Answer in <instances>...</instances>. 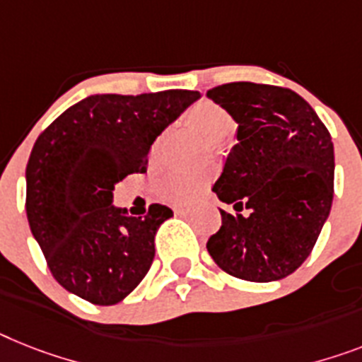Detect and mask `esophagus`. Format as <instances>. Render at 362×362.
<instances>
[{
    "instance_id": "34e87169",
    "label": "esophagus",
    "mask_w": 362,
    "mask_h": 362,
    "mask_svg": "<svg viewBox=\"0 0 362 362\" xmlns=\"http://www.w3.org/2000/svg\"><path fill=\"white\" fill-rule=\"evenodd\" d=\"M172 209H174V213L175 214H187V213H190V205H185V203H174V205H172Z\"/></svg>"
}]
</instances>
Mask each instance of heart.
Instances as JSON below:
<instances>
[{
    "instance_id": "heart-1",
    "label": "heart",
    "mask_w": 362,
    "mask_h": 362,
    "mask_svg": "<svg viewBox=\"0 0 362 362\" xmlns=\"http://www.w3.org/2000/svg\"><path fill=\"white\" fill-rule=\"evenodd\" d=\"M187 122L198 129L203 136L213 142H220L231 133L233 116L222 105L214 101H199L187 112ZM159 142L151 149V159L157 157ZM207 185L205 174H187V172H170L159 181V192L170 202H192Z\"/></svg>"
}]
</instances>
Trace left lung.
<instances>
[{"label": "left lung", "mask_w": 362, "mask_h": 362, "mask_svg": "<svg viewBox=\"0 0 362 362\" xmlns=\"http://www.w3.org/2000/svg\"><path fill=\"white\" fill-rule=\"evenodd\" d=\"M207 95L238 124V144L213 192L231 203L207 250L229 276L277 281L305 262L333 203V142L315 109L291 88L226 83Z\"/></svg>", "instance_id": "1"}]
</instances>
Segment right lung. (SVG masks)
Returning a JSON list of instances; mask_svg holds the SVG:
<instances>
[{
	"label": "right lung",
	"instance_id": "right-lung-1",
	"mask_svg": "<svg viewBox=\"0 0 362 362\" xmlns=\"http://www.w3.org/2000/svg\"><path fill=\"white\" fill-rule=\"evenodd\" d=\"M196 90L95 94L42 131L27 163L25 211L55 281L94 305L133 292L155 257V233L174 216L160 203L146 216L112 205L118 181L148 168L155 139Z\"/></svg>",
	"mask_w": 362,
	"mask_h": 362
}]
</instances>
